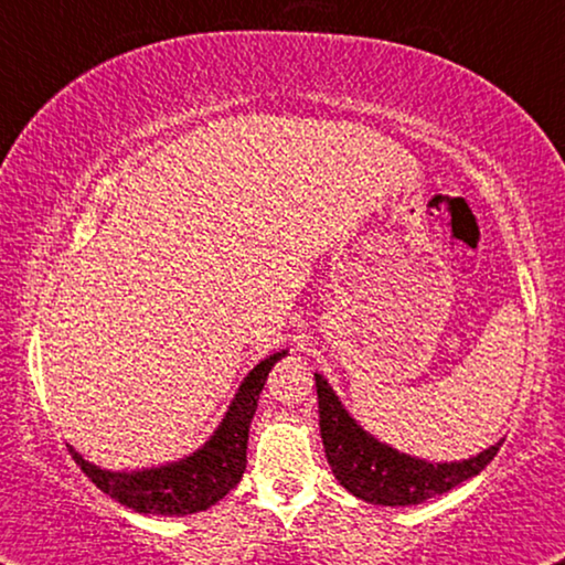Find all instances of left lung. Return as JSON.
Returning <instances> with one entry per match:
<instances>
[{
  "label": "left lung",
  "mask_w": 565,
  "mask_h": 565,
  "mask_svg": "<svg viewBox=\"0 0 565 565\" xmlns=\"http://www.w3.org/2000/svg\"><path fill=\"white\" fill-rule=\"evenodd\" d=\"M319 401V431L332 475L344 490L370 504L408 508L454 490L477 477L500 451L502 439L477 457L459 461H426L377 441L365 431L322 373H315Z\"/></svg>",
  "instance_id": "8db88e82"
}]
</instances>
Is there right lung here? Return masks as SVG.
<instances>
[{
	"label": "right lung",
	"instance_id": "right-lung-1",
	"mask_svg": "<svg viewBox=\"0 0 565 565\" xmlns=\"http://www.w3.org/2000/svg\"><path fill=\"white\" fill-rule=\"evenodd\" d=\"M289 350L274 352L243 377L233 401L213 436L188 457L167 461L159 467L111 471L90 465L71 446V454L86 477L108 498L121 502L124 508L141 515L184 518L192 512L207 510L210 504L223 500L246 471L248 431L254 420L258 395L264 391L271 367L279 363Z\"/></svg>",
	"mask_w": 565,
	"mask_h": 565
}]
</instances>
